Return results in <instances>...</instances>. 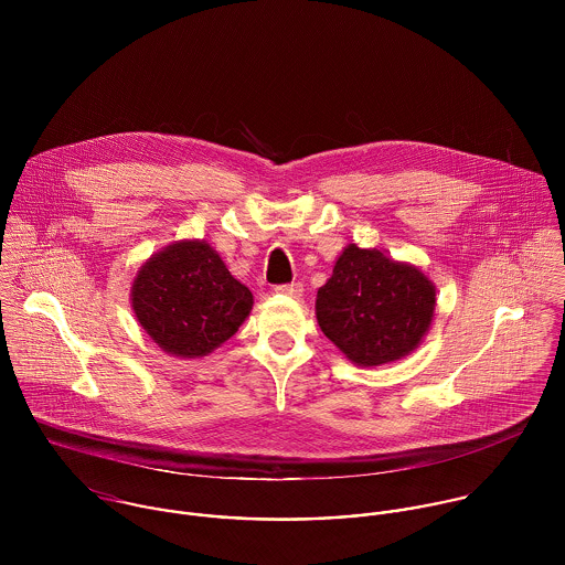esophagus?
Segmentation results:
<instances>
[{"instance_id":"esophagus-1","label":"esophagus","mask_w":565,"mask_h":565,"mask_svg":"<svg viewBox=\"0 0 565 565\" xmlns=\"http://www.w3.org/2000/svg\"><path fill=\"white\" fill-rule=\"evenodd\" d=\"M276 291H278V294H282V296L300 298V296H302V291H305V287H302V282H291V285H278V287H276Z\"/></svg>"}]
</instances>
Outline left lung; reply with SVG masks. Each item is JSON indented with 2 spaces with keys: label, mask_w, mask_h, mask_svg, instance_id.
I'll list each match as a JSON object with an SVG mask.
<instances>
[{
  "label": "left lung",
  "mask_w": 565,
  "mask_h": 565,
  "mask_svg": "<svg viewBox=\"0 0 565 565\" xmlns=\"http://www.w3.org/2000/svg\"><path fill=\"white\" fill-rule=\"evenodd\" d=\"M435 313V285L415 267L350 243L318 291L323 334L356 365L376 367L413 352Z\"/></svg>",
  "instance_id": "left-lung-1"
}]
</instances>
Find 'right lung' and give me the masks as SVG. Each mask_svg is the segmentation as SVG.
<instances>
[{"label": "right lung", "mask_w": 565, "mask_h": 565, "mask_svg": "<svg viewBox=\"0 0 565 565\" xmlns=\"http://www.w3.org/2000/svg\"><path fill=\"white\" fill-rule=\"evenodd\" d=\"M143 330L167 354L206 356L252 311V291L206 242H178L148 258L130 291Z\"/></svg>", "instance_id": "obj_1"}]
</instances>
